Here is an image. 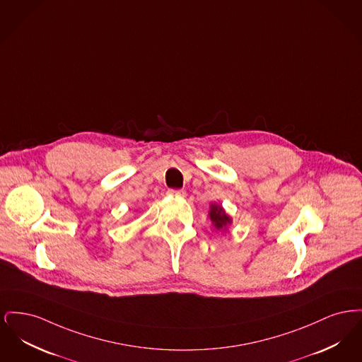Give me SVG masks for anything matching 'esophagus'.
<instances>
[{"mask_svg":"<svg viewBox=\"0 0 362 362\" xmlns=\"http://www.w3.org/2000/svg\"><path fill=\"white\" fill-rule=\"evenodd\" d=\"M168 194L173 195V197H186L185 189H168Z\"/></svg>","mask_w":362,"mask_h":362,"instance_id":"esophagus-1","label":"esophagus"}]
</instances>
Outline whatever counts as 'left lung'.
<instances>
[{"instance_id": "8db88e82", "label": "left lung", "mask_w": 362, "mask_h": 362, "mask_svg": "<svg viewBox=\"0 0 362 362\" xmlns=\"http://www.w3.org/2000/svg\"><path fill=\"white\" fill-rule=\"evenodd\" d=\"M207 217L210 218L211 224L217 230H223L224 232V230L229 228V225L232 224V217L226 214L224 207L221 206V205H217V204H211L210 205V210H209Z\"/></svg>"}]
</instances>
